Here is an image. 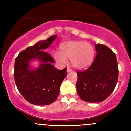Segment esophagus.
Listing matches in <instances>:
<instances>
[{
  "label": "esophagus",
  "mask_w": 131,
  "mask_h": 131,
  "mask_svg": "<svg viewBox=\"0 0 131 131\" xmlns=\"http://www.w3.org/2000/svg\"><path fill=\"white\" fill-rule=\"evenodd\" d=\"M73 70L72 69L70 68H67V72H73Z\"/></svg>",
  "instance_id": "obj_1"
}]
</instances>
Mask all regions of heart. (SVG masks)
Returning a JSON list of instances; mask_svg holds the SVG:
<instances>
[{
  "mask_svg": "<svg viewBox=\"0 0 131 131\" xmlns=\"http://www.w3.org/2000/svg\"><path fill=\"white\" fill-rule=\"evenodd\" d=\"M55 60L61 64L67 63L70 58L71 64L78 69L88 67L94 60L95 50L90 43L83 41H71L64 43L60 47V52L53 54Z\"/></svg>",
  "mask_w": 131,
  "mask_h": 131,
  "instance_id": "obj_1",
  "label": "heart"
}]
</instances>
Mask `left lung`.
<instances>
[{
    "mask_svg": "<svg viewBox=\"0 0 131 131\" xmlns=\"http://www.w3.org/2000/svg\"><path fill=\"white\" fill-rule=\"evenodd\" d=\"M97 55L85 70L76 71V91L82 100L91 103L101 102L114 91L118 80L116 56L103 44H95Z\"/></svg>",
    "mask_w": 131,
    "mask_h": 131,
    "instance_id": "8db88e82",
    "label": "left lung"
}]
</instances>
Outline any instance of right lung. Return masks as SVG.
<instances>
[{
  "mask_svg": "<svg viewBox=\"0 0 131 131\" xmlns=\"http://www.w3.org/2000/svg\"><path fill=\"white\" fill-rule=\"evenodd\" d=\"M53 35L26 48L21 52L15 61V82L19 93L29 103L47 105L56 100L61 82L67 75V68L59 70L51 63L53 58L43 51L55 40ZM37 58L42 64L36 70L29 68L31 59Z\"/></svg>",
  "mask_w": 131,
  "mask_h": 131,
  "instance_id": "add662e5",
  "label": "right lung"
}]
</instances>
